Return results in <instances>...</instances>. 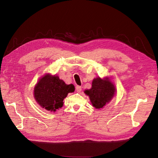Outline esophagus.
Masks as SVG:
<instances>
[{
  "instance_id": "34e87169",
  "label": "esophagus",
  "mask_w": 158,
  "mask_h": 158,
  "mask_svg": "<svg viewBox=\"0 0 158 158\" xmlns=\"http://www.w3.org/2000/svg\"><path fill=\"white\" fill-rule=\"evenodd\" d=\"M76 90L77 92H80L81 90H82V87L80 86V85H76Z\"/></svg>"
}]
</instances>
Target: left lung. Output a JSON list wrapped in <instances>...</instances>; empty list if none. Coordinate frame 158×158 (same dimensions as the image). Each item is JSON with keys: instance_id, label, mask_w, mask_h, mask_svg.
<instances>
[{"instance_id": "1", "label": "left lung", "mask_w": 158, "mask_h": 158, "mask_svg": "<svg viewBox=\"0 0 158 158\" xmlns=\"http://www.w3.org/2000/svg\"><path fill=\"white\" fill-rule=\"evenodd\" d=\"M115 85L109 76L103 78L97 77L93 80L92 88L84 90L95 109L103 108L108 104L116 94Z\"/></svg>"}]
</instances>
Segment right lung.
<instances>
[{"mask_svg": "<svg viewBox=\"0 0 158 158\" xmlns=\"http://www.w3.org/2000/svg\"><path fill=\"white\" fill-rule=\"evenodd\" d=\"M74 90L73 84H66L58 76L47 73L37 81L33 89V97L43 109L55 112L63 106V100L68 94Z\"/></svg>", "mask_w": 158, "mask_h": 158, "instance_id": "right-lung-1", "label": "right lung"}]
</instances>
